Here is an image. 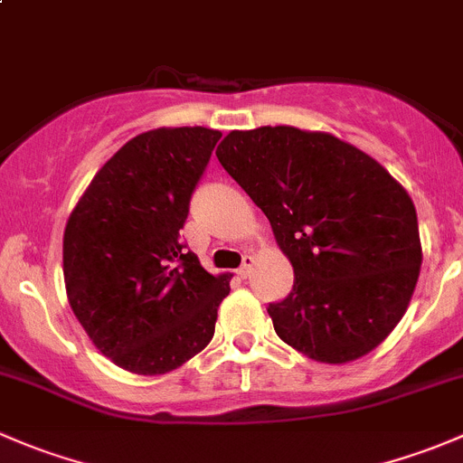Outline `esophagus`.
I'll use <instances>...</instances> for the list:
<instances>
[{
  "instance_id": "34e87169",
  "label": "esophagus",
  "mask_w": 463,
  "mask_h": 463,
  "mask_svg": "<svg viewBox=\"0 0 463 463\" xmlns=\"http://www.w3.org/2000/svg\"><path fill=\"white\" fill-rule=\"evenodd\" d=\"M250 269H253V258H250V255H244V261H241V266H240V270H237V275L246 279L250 275Z\"/></svg>"
}]
</instances>
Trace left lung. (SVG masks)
I'll use <instances>...</instances> for the list:
<instances>
[{
    "instance_id": "1",
    "label": "left lung",
    "mask_w": 463,
    "mask_h": 463,
    "mask_svg": "<svg viewBox=\"0 0 463 463\" xmlns=\"http://www.w3.org/2000/svg\"><path fill=\"white\" fill-rule=\"evenodd\" d=\"M217 158L291 260V293L269 305L275 334L334 365L381 345L421 269L410 194L354 145L287 125L231 132Z\"/></svg>"
}]
</instances>
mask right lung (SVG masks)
Wrapping results in <instances>:
<instances>
[{
	"label": "right lung",
	"mask_w": 463,
	"mask_h": 463,
	"mask_svg": "<svg viewBox=\"0 0 463 463\" xmlns=\"http://www.w3.org/2000/svg\"><path fill=\"white\" fill-rule=\"evenodd\" d=\"M219 138L208 128L138 134L98 170L64 228L69 305L134 374H165L202 352L231 291L179 235Z\"/></svg>",
	"instance_id": "1"
}]
</instances>
